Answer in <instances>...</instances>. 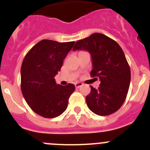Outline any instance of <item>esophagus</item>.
<instances>
[{"instance_id":"34e87169","label":"esophagus","mask_w":150,"mask_h":150,"mask_svg":"<svg viewBox=\"0 0 150 150\" xmlns=\"http://www.w3.org/2000/svg\"><path fill=\"white\" fill-rule=\"evenodd\" d=\"M74 85H75V87H76V88H79V87H81L83 84L82 83H79H79H76Z\"/></svg>"}]
</instances>
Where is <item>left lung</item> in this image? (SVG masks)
<instances>
[{
    "label": "left lung",
    "instance_id": "1",
    "mask_svg": "<svg viewBox=\"0 0 150 150\" xmlns=\"http://www.w3.org/2000/svg\"><path fill=\"white\" fill-rule=\"evenodd\" d=\"M76 50L89 52L93 64L90 75L100 81L98 89L90 86L86 98L89 110L98 116L116 112L126 98L131 81L129 64L120 46L107 36L95 33L77 41L73 48Z\"/></svg>",
    "mask_w": 150,
    "mask_h": 150
}]
</instances>
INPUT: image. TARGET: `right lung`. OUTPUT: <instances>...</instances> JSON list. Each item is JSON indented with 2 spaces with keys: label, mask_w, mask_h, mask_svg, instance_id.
<instances>
[{
  "label": "right lung",
  "mask_w": 150,
  "mask_h": 150,
  "mask_svg": "<svg viewBox=\"0 0 150 150\" xmlns=\"http://www.w3.org/2000/svg\"><path fill=\"white\" fill-rule=\"evenodd\" d=\"M75 43L42 40L28 51L21 67V89L30 109L44 118H55L66 110L74 84L57 85L55 76Z\"/></svg>",
  "instance_id": "right-lung-1"
}]
</instances>
